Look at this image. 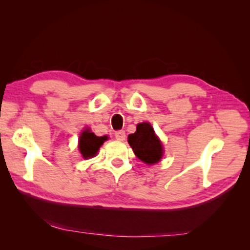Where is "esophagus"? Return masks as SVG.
Returning a JSON list of instances; mask_svg holds the SVG:
<instances>
[{"instance_id": "34e87169", "label": "esophagus", "mask_w": 250, "mask_h": 250, "mask_svg": "<svg viewBox=\"0 0 250 250\" xmlns=\"http://www.w3.org/2000/svg\"><path fill=\"white\" fill-rule=\"evenodd\" d=\"M115 137H116L117 140H119V141H124V140H125V132L124 130L116 131Z\"/></svg>"}]
</instances>
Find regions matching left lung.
I'll return each instance as SVG.
<instances>
[{
    "mask_svg": "<svg viewBox=\"0 0 250 250\" xmlns=\"http://www.w3.org/2000/svg\"><path fill=\"white\" fill-rule=\"evenodd\" d=\"M129 145L134 154L146 164L159 162L163 155V147L154 133L152 125L147 122H142L137 125V131L129 134Z\"/></svg>",
    "mask_w": 250,
    "mask_h": 250,
    "instance_id": "left-lung-1",
    "label": "left lung"
}]
</instances>
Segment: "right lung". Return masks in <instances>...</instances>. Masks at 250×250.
I'll use <instances>...</instances> for the list:
<instances>
[{"label":"right lung","mask_w":250,"mask_h":250,"mask_svg":"<svg viewBox=\"0 0 250 250\" xmlns=\"http://www.w3.org/2000/svg\"><path fill=\"white\" fill-rule=\"evenodd\" d=\"M107 135L104 137H97L95 133L90 132V130H84L79 137V151L82 153L83 158L88 159L91 156H95L98 152L100 146L107 140Z\"/></svg>","instance_id":"right-lung-1"}]
</instances>
